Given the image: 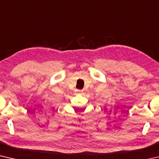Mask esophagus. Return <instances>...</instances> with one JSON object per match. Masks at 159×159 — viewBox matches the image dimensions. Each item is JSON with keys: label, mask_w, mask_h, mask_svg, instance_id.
I'll use <instances>...</instances> for the list:
<instances>
[{"label": "esophagus", "mask_w": 159, "mask_h": 159, "mask_svg": "<svg viewBox=\"0 0 159 159\" xmlns=\"http://www.w3.org/2000/svg\"><path fill=\"white\" fill-rule=\"evenodd\" d=\"M76 92L78 93H81L83 92V90H76Z\"/></svg>", "instance_id": "1"}]
</instances>
